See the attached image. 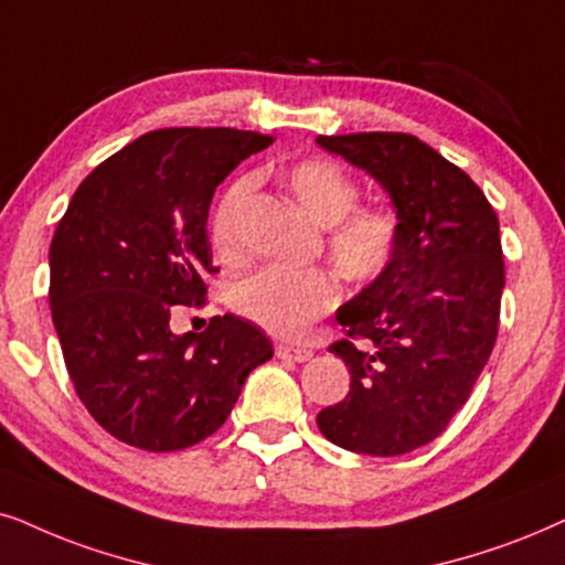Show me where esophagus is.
<instances>
[{"label":"esophagus","instance_id":"obj_1","mask_svg":"<svg viewBox=\"0 0 565 565\" xmlns=\"http://www.w3.org/2000/svg\"><path fill=\"white\" fill-rule=\"evenodd\" d=\"M276 356L284 361H299V364H302V361L312 359V349H307V345H299V343H278Z\"/></svg>","mask_w":565,"mask_h":565}]
</instances>
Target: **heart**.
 I'll return each mask as SVG.
<instances>
[{"instance_id": "heart-1", "label": "heart", "mask_w": 565, "mask_h": 565, "mask_svg": "<svg viewBox=\"0 0 565 565\" xmlns=\"http://www.w3.org/2000/svg\"><path fill=\"white\" fill-rule=\"evenodd\" d=\"M250 178L224 188L212 209L209 237L222 258L237 247ZM287 185L299 206L326 227V247L333 266L356 284H372L393 266L397 255V222L374 206H356L359 188L349 172L328 160H302L287 170ZM338 302L335 276L326 268L266 266L230 289V307L245 320L281 338H297Z\"/></svg>"}]
</instances>
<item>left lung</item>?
<instances>
[{
    "mask_svg": "<svg viewBox=\"0 0 565 565\" xmlns=\"http://www.w3.org/2000/svg\"><path fill=\"white\" fill-rule=\"evenodd\" d=\"M318 145L366 170L393 201V266L335 312L351 390L318 413L333 445L395 457L445 431L499 333V216L468 172L411 134H343ZM353 340H364L356 347Z\"/></svg>",
    "mask_w": 565,
    "mask_h": 565,
    "instance_id": "left-lung-1",
    "label": "left lung"
}]
</instances>
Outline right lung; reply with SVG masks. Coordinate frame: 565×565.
I'll list each match as a JSON object with an SVG mask.
<instances>
[{
	"label": "right lung",
	"instance_id": "obj_1",
	"mask_svg": "<svg viewBox=\"0 0 565 565\" xmlns=\"http://www.w3.org/2000/svg\"><path fill=\"white\" fill-rule=\"evenodd\" d=\"M274 137L237 129L149 131L97 164L51 239V318L79 401L105 431L147 452L212 436L255 366L274 356L235 315L175 335V305H204L216 185Z\"/></svg>",
	"mask_w": 565,
	"mask_h": 565
}]
</instances>
